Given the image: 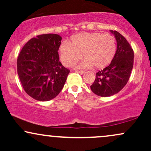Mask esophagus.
<instances>
[{"instance_id": "obj_1", "label": "esophagus", "mask_w": 151, "mask_h": 151, "mask_svg": "<svg viewBox=\"0 0 151 151\" xmlns=\"http://www.w3.org/2000/svg\"><path fill=\"white\" fill-rule=\"evenodd\" d=\"M76 72H78V73H79L80 74H84V71H83V70H77L76 71Z\"/></svg>"}]
</instances>
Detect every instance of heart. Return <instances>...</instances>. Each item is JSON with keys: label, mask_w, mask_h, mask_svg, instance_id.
<instances>
[{"label": "heart", "mask_w": 151, "mask_h": 151, "mask_svg": "<svg viewBox=\"0 0 151 151\" xmlns=\"http://www.w3.org/2000/svg\"><path fill=\"white\" fill-rule=\"evenodd\" d=\"M116 52V41L110 34L84 32L73 35L70 44L63 43L60 47L61 61L66 67H72L84 57L82 67L101 70L112 62Z\"/></svg>", "instance_id": "heart-1"}]
</instances>
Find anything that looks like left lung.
Returning <instances> with one entry per match:
<instances>
[{"label":"left lung","mask_w":151,"mask_h":151,"mask_svg":"<svg viewBox=\"0 0 151 151\" xmlns=\"http://www.w3.org/2000/svg\"><path fill=\"white\" fill-rule=\"evenodd\" d=\"M111 32L117 42L115 57L108 67L96 74V79L90 86L95 94L103 97L116 94L126 86L133 66L134 53L129 42L117 31Z\"/></svg>","instance_id":"obj_1"}]
</instances>
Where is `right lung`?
Returning a JSON list of instances; mask_svg holds the SVG:
<instances>
[{
  "label": "right lung",
  "instance_id": "obj_1",
  "mask_svg": "<svg viewBox=\"0 0 151 151\" xmlns=\"http://www.w3.org/2000/svg\"><path fill=\"white\" fill-rule=\"evenodd\" d=\"M62 37L43 34L30 39L17 60V70L24 90L37 101L52 99L61 91L70 73L60 62Z\"/></svg>",
  "mask_w": 151,
  "mask_h": 151
}]
</instances>
